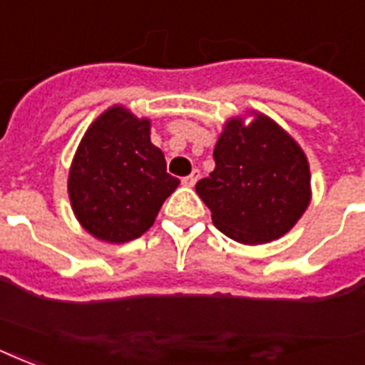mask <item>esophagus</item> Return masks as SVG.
<instances>
[{"label":"esophagus","instance_id":"1","mask_svg":"<svg viewBox=\"0 0 365 365\" xmlns=\"http://www.w3.org/2000/svg\"><path fill=\"white\" fill-rule=\"evenodd\" d=\"M198 179H200V171H198V169H194V171L190 173L188 177H185V179H182V185H185V186H194V185H196V182H198Z\"/></svg>","mask_w":365,"mask_h":365}]
</instances>
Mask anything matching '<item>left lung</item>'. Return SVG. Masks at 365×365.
<instances>
[{
    "label": "left lung",
    "instance_id": "1",
    "mask_svg": "<svg viewBox=\"0 0 365 365\" xmlns=\"http://www.w3.org/2000/svg\"><path fill=\"white\" fill-rule=\"evenodd\" d=\"M225 123L210 177L196 192L212 212L213 225L240 245H265L297 225L312 198L306 153L267 115L254 111Z\"/></svg>",
    "mask_w": 365,
    "mask_h": 365
}]
</instances>
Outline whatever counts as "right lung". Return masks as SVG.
<instances>
[{
  "label": "right lung",
  "mask_w": 365,
  "mask_h": 365,
  "mask_svg": "<svg viewBox=\"0 0 365 365\" xmlns=\"http://www.w3.org/2000/svg\"><path fill=\"white\" fill-rule=\"evenodd\" d=\"M177 186L150 140V119L123 106L103 111L84 133L67 182L78 223L111 245L142 237Z\"/></svg>",
  "instance_id": "obj_1"
}]
</instances>
